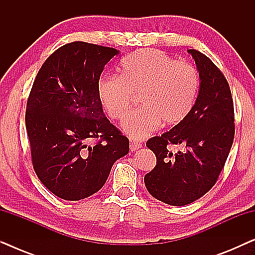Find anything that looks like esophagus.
Segmentation results:
<instances>
[{"mask_svg":"<svg viewBox=\"0 0 255 255\" xmlns=\"http://www.w3.org/2000/svg\"><path fill=\"white\" fill-rule=\"evenodd\" d=\"M140 148H141L140 142H137V141H131L130 142V149L132 152L138 151V149H140Z\"/></svg>","mask_w":255,"mask_h":255,"instance_id":"obj_1","label":"esophagus"}]
</instances>
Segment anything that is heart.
I'll list each match as a JSON object with an SVG mask.
<instances>
[{
  "label": "heart",
  "mask_w": 255,
  "mask_h": 255,
  "mask_svg": "<svg viewBox=\"0 0 255 255\" xmlns=\"http://www.w3.org/2000/svg\"><path fill=\"white\" fill-rule=\"evenodd\" d=\"M121 73L102 76L97 82V95L106 113L122 120L134 94L140 93L141 107L122 123L125 133L137 140L148 137L161 122L175 125L186 120L200 89V74L193 65L153 48L128 55L122 61Z\"/></svg>",
  "instance_id": "b5f03b06"
}]
</instances>
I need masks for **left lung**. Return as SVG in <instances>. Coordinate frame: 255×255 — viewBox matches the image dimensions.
Returning a JSON list of instances; mask_svg holds the SVG:
<instances>
[{"label": "left lung", "instance_id": "1", "mask_svg": "<svg viewBox=\"0 0 255 255\" xmlns=\"http://www.w3.org/2000/svg\"><path fill=\"white\" fill-rule=\"evenodd\" d=\"M200 74V89L190 114L146 146L156 166L144 177L148 193L169 205H187L214 187L235 138V111L229 83L214 62L201 52L188 50ZM172 144L183 151L173 153Z\"/></svg>", "mask_w": 255, "mask_h": 255}]
</instances>
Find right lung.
<instances>
[{"label": "right lung", "mask_w": 255, "mask_h": 255, "mask_svg": "<svg viewBox=\"0 0 255 255\" xmlns=\"http://www.w3.org/2000/svg\"><path fill=\"white\" fill-rule=\"evenodd\" d=\"M117 54L116 48L83 41L64 45L33 82L25 114L33 168L62 200L97 193L114 163L128 153V139L104 116L97 95L101 73Z\"/></svg>", "instance_id": "obj_1"}]
</instances>
